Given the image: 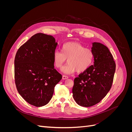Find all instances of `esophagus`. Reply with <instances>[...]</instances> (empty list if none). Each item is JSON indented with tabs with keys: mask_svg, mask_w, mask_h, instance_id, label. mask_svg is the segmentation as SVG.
I'll return each instance as SVG.
<instances>
[{
	"mask_svg": "<svg viewBox=\"0 0 132 132\" xmlns=\"http://www.w3.org/2000/svg\"><path fill=\"white\" fill-rule=\"evenodd\" d=\"M62 78H63V80H65V79H67L68 78V76H66V75H63Z\"/></svg>",
	"mask_w": 132,
	"mask_h": 132,
	"instance_id": "esophagus-1",
	"label": "esophagus"
}]
</instances>
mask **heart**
<instances>
[{
    "instance_id": "b5f03b06",
    "label": "heart",
    "mask_w": 132,
    "mask_h": 132,
    "mask_svg": "<svg viewBox=\"0 0 132 132\" xmlns=\"http://www.w3.org/2000/svg\"><path fill=\"white\" fill-rule=\"evenodd\" d=\"M94 58L93 51L86 48L78 42H68L62 47V52L58 51L53 54V62L55 67L59 68L67 60L68 64L61 69V71L66 74L82 73L92 65Z\"/></svg>"
}]
</instances>
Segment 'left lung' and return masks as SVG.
Here are the masks:
<instances>
[{"label":"left lung","instance_id":"8db88e82","mask_svg":"<svg viewBox=\"0 0 132 132\" xmlns=\"http://www.w3.org/2000/svg\"><path fill=\"white\" fill-rule=\"evenodd\" d=\"M94 64L75 78L73 98L82 107H91L100 102L110 90L116 64L109 48L99 42H93Z\"/></svg>","mask_w":132,"mask_h":132}]
</instances>
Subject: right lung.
<instances>
[{
    "mask_svg": "<svg viewBox=\"0 0 132 132\" xmlns=\"http://www.w3.org/2000/svg\"><path fill=\"white\" fill-rule=\"evenodd\" d=\"M58 46L54 37L35 34L19 48L14 61L17 90L30 104L41 107L50 102L62 76L54 68L53 54Z\"/></svg>",
    "mask_w": 132,
    "mask_h": 132,
    "instance_id": "obj_1",
    "label": "right lung"
}]
</instances>
